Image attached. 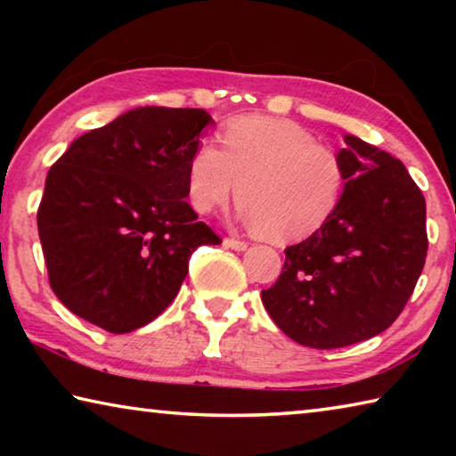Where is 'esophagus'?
<instances>
[{
  "instance_id": "esophagus-1",
  "label": "esophagus",
  "mask_w": 456,
  "mask_h": 456,
  "mask_svg": "<svg viewBox=\"0 0 456 456\" xmlns=\"http://www.w3.org/2000/svg\"><path fill=\"white\" fill-rule=\"evenodd\" d=\"M223 245L229 247V249H235V251H245L247 247H249V243L247 241H239V239H233V237L223 239Z\"/></svg>"
}]
</instances>
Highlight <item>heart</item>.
Here are the masks:
<instances>
[{"label": "heart", "instance_id": "b5f03b06", "mask_svg": "<svg viewBox=\"0 0 456 456\" xmlns=\"http://www.w3.org/2000/svg\"><path fill=\"white\" fill-rule=\"evenodd\" d=\"M221 142L223 151L205 142L189 159L187 191L199 213L225 205L237 191L245 227L267 241L291 243L336 211L346 183L342 160L296 122L241 117L229 122Z\"/></svg>", "mask_w": 456, "mask_h": 456}]
</instances>
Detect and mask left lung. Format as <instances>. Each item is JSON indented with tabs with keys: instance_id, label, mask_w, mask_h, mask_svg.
<instances>
[{
	"instance_id": "1",
	"label": "left lung",
	"mask_w": 456,
	"mask_h": 456,
	"mask_svg": "<svg viewBox=\"0 0 456 456\" xmlns=\"http://www.w3.org/2000/svg\"><path fill=\"white\" fill-rule=\"evenodd\" d=\"M338 151L344 191L331 217L285 249L261 291L285 336L307 348L362 342L392 326L427 259V203L406 167L354 134Z\"/></svg>"
}]
</instances>
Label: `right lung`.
Masks as SVG:
<instances>
[{"mask_svg":"<svg viewBox=\"0 0 456 456\" xmlns=\"http://www.w3.org/2000/svg\"><path fill=\"white\" fill-rule=\"evenodd\" d=\"M213 125L203 108H133L68 146L37 209L50 285L110 334L146 326L173 302L200 245L221 239L184 200L187 165Z\"/></svg>","mask_w":456,"mask_h":456,"instance_id":"1","label":"right lung"}]
</instances>
